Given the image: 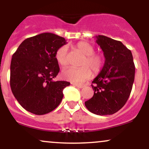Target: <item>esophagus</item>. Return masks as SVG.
Wrapping results in <instances>:
<instances>
[{
    "mask_svg": "<svg viewBox=\"0 0 149 149\" xmlns=\"http://www.w3.org/2000/svg\"><path fill=\"white\" fill-rule=\"evenodd\" d=\"M74 85H76V87H78V88H84V85H78V84H74Z\"/></svg>",
    "mask_w": 149,
    "mask_h": 149,
    "instance_id": "34e87169",
    "label": "esophagus"
}]
</instances>
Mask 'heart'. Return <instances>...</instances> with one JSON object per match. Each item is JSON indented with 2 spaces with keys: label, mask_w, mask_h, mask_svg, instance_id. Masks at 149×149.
<instances>
[{
  "label": "heart",
  "mask_w": 149,
  "mask_h": 149,
  "mask_svg": "<svg viewBox=\"0 0 149 149\" xmlns=\"http://www.w3.org/2000/svg\"><path fill=\"white\" fill-rule=\"evenodd\" d=\"M75 47L83 55V58L79 63L80 67L64 69L61 73V76L64 79L71 83L81 84L91 78L92 71L95 75L100 73L104 67V58L102 54L95 53L94 46L88 42L80 41L76 44ZM67 52V46L62 45L57 49L55 54L57 62L63 67L69 64Z\"/></svg>",
  "instance_id": "1"
}]
</instances>
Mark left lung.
Returning a JSON list of instances; mask_svg holds the SVG:
<instances>
[{
	"label": "left lung",
	"instance_id": "8db88e82",
	"mask_svg": "<svg viewBox=\"0 0 149 149\" xmlns=\"http://www.w3.org/2000/svg\"><path fill=\"white\" fill-rule=\"evenodd\" d=\"M105 57L104 67L92 81L93 97L85 102L90 112L111 115L125 104L134 80L135 66L131 51L118 40L105 36H96Z\"/></svg>",
	"mask_w": 149,
	"mask_h": 149
}]
</instances>
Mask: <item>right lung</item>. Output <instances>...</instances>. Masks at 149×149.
<instances>
[{"label": "right lung", "instance_id": "add662e5", "mask_svg": "<svg viewBox=\"0 0 149 149\" xmlns=\"http://www.w3.org/2000/svg\"><path fill=\"white\" fill-rule=\"evenodd\" d=\"M66 44L64 38L42 33L29 38L13 54L10 64V87L24 109L44 115L56 109L63 98L66 81H54L59 67L56 52Z\"/></svg>", "mask_w": 149, "mask_h": 149}]
</instances>
